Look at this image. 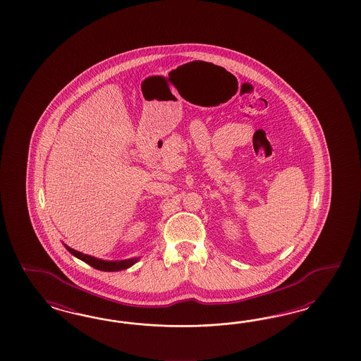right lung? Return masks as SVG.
Returning <instances> with one entry per match:
<instances>
[{"label":"right lung","mask_w":361,"mask_h":361,"mask_svg":"<svg viewBox=\"0 0 361 361\" xmlns=\"http://www.w3.org/2000/svg\"><path fill=\"white\" fill-rule=\"evenodd\" d=\"M65 247L74 257H77L78 259L88 263L94 269L102 270V271H121V270H126V269L131 267L132 264H135V263L140 259V258H130V259H121V261H104V259H99V258L91 257V255H87V254L77 252V250L68 247L67 245H65Z\"/></svg>","instance_id":"add662e5"}]
</instances>
